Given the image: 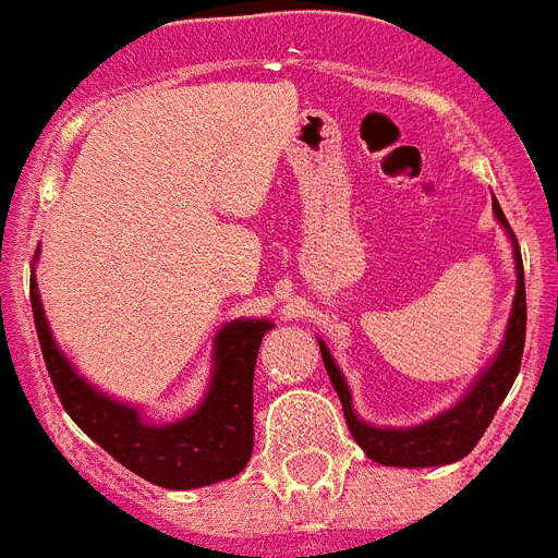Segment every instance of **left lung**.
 I'll list each match as a JSON object with an SVG mask.
<instances>
[{
    "label": "left lung",
    "mask_w": 558,
    "mask_h": 558,
    "mask_svg": "<svg viewBox=\"0 0 558 558\" xmlns=\"http://www.w3.org/2000/svg\"><path fill=\"white\" fill-rule=\"evenodd\" d=\"M493 215L499 220V226L510 238L513 246V264H515V298L510 318L505 326V338H501L499 350L493 355V361L484 366L482 373L475 375L470 387L464 389V396L450 407V410L438 412L424 424L415 427H375L369 421H364L352 407V392L347 387L341 366L335 364L332 352L318 338L320 357H324L326 373L332 381L335 392L341 398L343 415H347V427H350L352 438L357 447L378 464L387 468H441V464H452V461L464 459L473 450L478 438L484 436V429L490 427L493 415L507 398L510 387H513L519 366H522L524 352V324H527V303H524V269H522V252H519V240L510 232L505 211H501L499 201L493 197Z\"/></svg>",
    "instance_id": "left-lung-1"
}]
</instances>
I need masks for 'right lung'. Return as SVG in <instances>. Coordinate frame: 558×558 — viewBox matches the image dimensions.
Instances as JSON below:
<instances>
[{
    "label": "right lung",
    "mask_w": 558,
    "mask_h": 558,
    "mask_svg": "<svg viewBox=\"0 0 558 558\" xmlns=\"http://www.w3.org/2000/svg\"><path fill=\"white\" fill-rule=\"evenodd\" d=\"M36 260L39 248L34 264ZM31 306L45 366L59 401L76 421V427L94 438L108 456H114L122 468L169 490L208 487L246 468L255 444V361L264 335L271 329L269 318H234L220 326L211 347V375L201 404L183 418L157 424L148 421L137 404L108 396L76 373V366L59 350L51 324L45 318L36 275H31Z\"/></svg>",
    "instance_id": "1"
}]
</instances>
